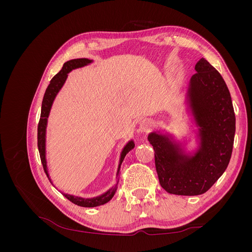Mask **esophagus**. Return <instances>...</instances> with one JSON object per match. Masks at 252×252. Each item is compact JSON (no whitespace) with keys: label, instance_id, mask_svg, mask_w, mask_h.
<instances>
[{"label":"esophagus","instance_id":"obj_1","mask_svg":"<svg viewBox=\"0 0 252 252\" xmlns=\"http://www.w3.org/2000/svg\"><path fill=\"white\" fill-rule=\"evenodd\" d=\"M152 127H154V122L150 119H143L140 122V129L144 132L149 131Z\"/></svg>","mask_w":252,"mask_h":252}]
</instances>
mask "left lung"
I'll use <instances>...</instances> for the list:
<instances>
[{
    "instance_id": "8db88e82",
    "label": "left lung",
    "mask_w": 252,
    "mask_h": 252,
    "mask_svg": "<svg viewBox=\"0 0 252 252\" xmlns=\"http://www.w3.org/2000/svg\"><path fill=\"white\" fill-rule=\"evenodd\" d=\"M194 69L187 96L200 127V147L188 156L168 135H148L159 184L178 195H199L209 190L229 164L234 141L235 116L224 79L203 58Z\"/></svg>"
}]
</instances>
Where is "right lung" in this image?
Instances as JSON below:
<instances>
[{"label":"right lung","mask_w":252,"mask_h":252,"mask_svg":"<svg viewBox=\"0 0 252 252\" xmlns=\"http://www.w3.org/2000/svg\"><path fill=\"white\" fill-rule=\"evenodd\" d=\"M93 61L88 60V59H74V60H70L68 62L64 63L62 69L60 70L59 73H57L55 77H53L49 83V85L45 91V94L43 97V102H42V110H41V118H40V122L39 125H37V148H39V152H40V158H41V162L43 165V168L45 173L48 177V180L51 183V180L49 178L48 174V170H47V163H46V151H45V142H46V126H47V119L49 116V112L51 109V106L53 101H55V97L57 96L58 93L60 91V89L62 88V86L64 85V83L68 77V73H69L72 69H75V68H80L85 65L90 64ZM134 148V143L133 141L128 142L126 146L124 147L123 151L121 154V158H120V164H119V168H118V182L114 187L110 188L108 191H106L105 193H103L102 195H98L95 197H93V199H84V197H80V196H74V195H70V194H65L66 199L69 200L70 202H72L73 204L81 206V207H96V206L100 205H104L107 202H109L114 193L117 191V187H118V183H119V172H120V167L122 162L125 158V156L128 154L129 151Z\"/></svg>","instance_id":"1"}]
</instances>
